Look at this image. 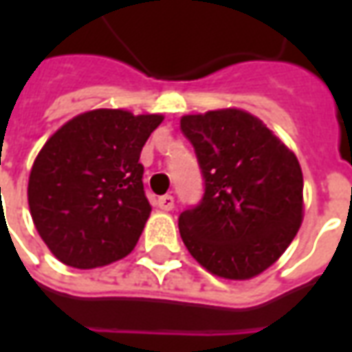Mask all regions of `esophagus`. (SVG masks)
Masks as SVG:
<instances>
[{
	"label": "esophagus",
	"mask_w": 352,
	"mask_h": 352,
	"mask_svg": "<svg viewBox=\"0 0 352 352\" xmlns=\"http://www.w3.org/2000/svg\"><path fill=\"white\" fill-rule=\"evenodd\" d=\"M156 206L160 207L162 211H171L173 206H175V199H173V196L166 194V196H160V198L156 199Z\"/></svg>",
	"instance_id": "obj_1"
}]
</instances>
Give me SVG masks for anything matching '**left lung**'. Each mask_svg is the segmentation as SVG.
<instances>
[{
  "instance_id": "1",
  "label": "left lung",
  "mask_w": 352,
  "mask_h": 352,
  "mask_svg": "<svg viewBox=\"0 0 352 352\" xmlns=\"http://www.w3.org/2000/svg\"><path fill=\"white\" fill-rule=\"evenodd\" d=\"M204 196L179 214L186 249L224 279H251L287 251L300 230L303 175L296 154L241 109L181 118Z\"/></svg>"
}]
</instances>
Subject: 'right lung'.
<instances>
[{"label": "right lung", "mask_w": 352, "mask_h": 352, "mask_svg": "<svg viewBox=\"0 0 352 352\" xmlns=\"http://www.w3.org/2000/svg\"><path fill=\"white\" fill-rule=\"evenodd\" d=\"M162 120L96 109L65 122L45 143L30 173L28 204L60 262L92 270L133 251L151 214L139 156Z\"/></svg>", "instance_id": "1"}]
</instances>
